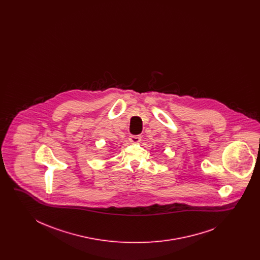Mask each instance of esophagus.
I'll list each match as a JSON object with an SVG mask.
<instances>
[{
	"label": "esophagus",
	"instance_id": "34e87169",
	"mask_svg": "<svg viewBox=\"0 0 260 260\" xmlns=\"http://www.w3.org/2000/svg\"><path fill=\"white\" fill-rule=\"evenodd\" d=\"M131 143H139L141 141V136H131L128 138Z\"/></svg>",
	"mask_w": 260,
	"mask_h": 260
}]
</instances>
